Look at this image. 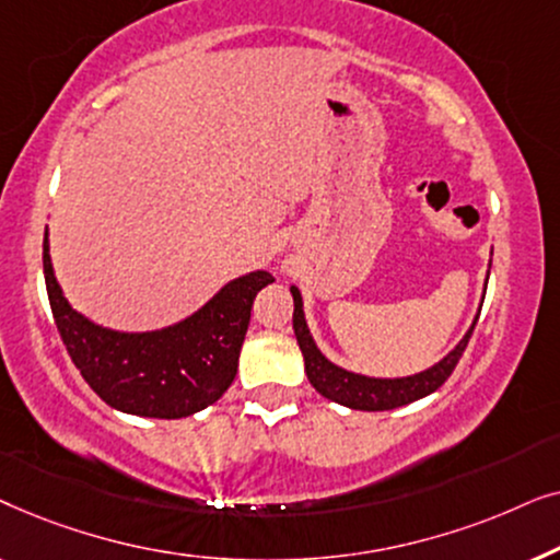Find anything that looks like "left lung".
<instances>
[{"instance_id": "left-lung-1", "label": "left lung", "mask_w": 560, "mask_h": 560, "mask_svg": "<svg viewBox=\"0 0 560 560\" xmlns=\"http://www.w3.org/2000/svg\"><path fill=\"white\" fill-rule=\"evenodd\" d=\"M290 293H293V303H295L293 308L295 339H298V347L303 351L305 374H308L311 385L316 387L326 400L347 405L351 410H370V412L393 410V408H400V405L416 402L420 397L435 393V389L451 377V372L456 370L458 359H462L466 343L471 339L474 326H477V320H474L464 339L458 341L439 364L428 366L423 372L410 374V377H393V380L366 377V374L343 370V366L328 362V359L320 354V349L316 347V341H313V336L308 331V324H305L301 290L293 285L290 288Z\"/></svg>"}]
</instances>
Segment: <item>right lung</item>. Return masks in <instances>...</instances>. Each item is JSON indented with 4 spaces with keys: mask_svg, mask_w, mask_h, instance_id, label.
<instances>
[{
    "mask_svg": "<svg viewBox=\"0 0 560 560\" xmlns=\"http://www.w3.org/2000/svg\"><path fill=\"white\" fill-rule=\"evenodd\" d=\"M43 270L52 318L89 387L114 410L140 418H186L209 408L236 377L252 303L275 280L257 270L226 282L194 316L158 331L104 328L71 308L50 262L48 232Z\"/></svg>",
    "mask_w": 560,
    "mask_h": 560,
    "instance_id": "right-lung-1",
    "label": "right lung"
}]
</instances>
